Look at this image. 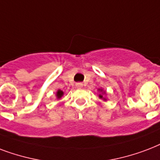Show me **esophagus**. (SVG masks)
<instances>
[{"instance_id":"obj_1","label":"esophagus","mask_w":160,"mask_h":160,"mask_svg":"<svg viewBox=\"0 0 160 160\" xmlns=\"http://www.w3.org/2000/svg\"><path fill=\"white\" fill-rule=\"evenodd\" d=\"M76 87L78 88H82V84L81 82H78V83L76 84Z\"/></svg>"}]
</instances>
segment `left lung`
<instances>
[{"label":"left lung","mask_w":160,"mask_h":160,"mask_svg":"<svg viewBox=\"0 0 160 160\" xmlns=\"http://www.w3.org/2000/svg\"><path fill=\"white\" fill-rule=\"evenodd\" d=\"M98 91L102 92V94H99V98H103V100H106V98H105L102 97V95H103V93H105V92L102 91V89H98Z\"/></svg>","instance_id":"left-lung-1"}]
</instances>
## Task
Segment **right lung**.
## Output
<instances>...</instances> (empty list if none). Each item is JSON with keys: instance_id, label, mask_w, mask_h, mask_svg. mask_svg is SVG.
<instances>
[{"instance_id": "1", "label": "right lung", "mask_w": 160, "mask_h": 160, "mask_svg": "<svg viewBox=\"0 0 160 160\" xmlns=\"http://www.w3.org/2000/svg\"><path fill=\"white\" fill-rule=\"evenodd\" d=\"M62 95H63V92L62 91V90H58V92H57V93H56L57 98H61Z\"/></svg>"}]
</instances>
